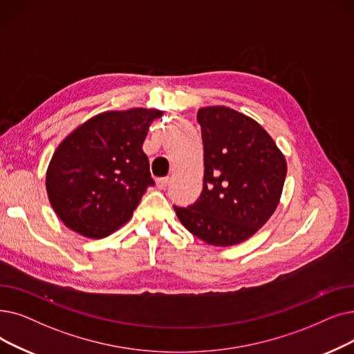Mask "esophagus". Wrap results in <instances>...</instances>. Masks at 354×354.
<instances>
[{
    "label": "esophagus",
    "mask_w": 354,
    "mask_h": 354,
    "mask_svg": "<svg viewBox=\"0 0 354 354\" xmlns=\"http://www.w3.org/2000/svg\"><path fill=\"white\" fill-rule=\"evenodd\" d=\"M167 183H169V178H159V179H156L158 189H165Z\"/></svg>",
    "instance_id": "1"
}]
</instances>
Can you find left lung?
I'll use <instances>...</instances> for the list:
<instances>
[{
	"mask_svg": "<svg viewBox=\"0 0 354 354\" xmlns=\"http://www.w3.org/2000/svg\"><path fill=\"white\" fill-rule=\"evenodd\" d=\"M204 145V187L179 221L207 244L234 245L272 217L283 189L286 160L268 131L228 106L199 109Z\"/></svg>",
	"mask_w": 354,
	"mask_h": 354,
	"instance_id": "1",
	"label": "left lung"
}]
</instances>
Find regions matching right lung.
<instances>
[{"label":"right lung","instance_id":"1","mask_svg":"<svg viewBox=\"0 0 354 354\" xmlns=\"http://www.w3.org/2000/svg\"><path fill=\"white\" fill-rule=\"evenodd\" d=\"M163 111H105L75 129L53 153L46 174L52 208L66 227L102 239L126 224L149 187L142 146Z\"/></svg>","mask_w":354,"mask_h":354}]
</instances>
